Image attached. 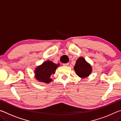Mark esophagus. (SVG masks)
Returning <instances> with one entry per match:
<instances>
[{
    "label": "esophagus",
    "instance_id": "obj_1",
    "mask_svg": "<svg viewBox=\"0 0 121 121\" xmlns=\"http://www.w3.org/2000/svg\"><path fill=\"white\" fill-rule=\"evenodd\" d=\"M69 65V63H63V65L64 66H68Z\"/></svg>",
    "mask_w": 121,
    "mask_h": 121
}]
</instances>
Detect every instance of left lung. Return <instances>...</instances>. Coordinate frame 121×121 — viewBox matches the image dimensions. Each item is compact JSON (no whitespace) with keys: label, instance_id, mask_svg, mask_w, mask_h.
I'll list each match as a JSON object with an SVG mask.
<instances>
[{"label":"left lung","instance_id":"8db88e82","mask_svg":"<svg viewBox=\"0 0 121 121\" xmlns=\"http://www.w3.org/2000/svg\"><path fill=\"white\" fill-rule=\"evenodd\" d=\"M76 74L82 78L87 77L92 71L91 66L82 57H80L76 61L74 67Z\"/></svg>","mask_w":121,"mask_h":121}]
</instances>
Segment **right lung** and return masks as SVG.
<instances>
[{"label":"right lung","mask_w":121,"mask_h":121,"mask_svg":"<svg viewBox=\"0 0 121 121\" xmlns=\"http://www.w3.org/2000/svg\"><path fill=\"white\" fill-rule=\"evenodd\" d=\"M59 64H55L50 61H46L38 67L35 70V77L38 81L42 82L48 83L52 79L51 76L54 74L56 69Z\"/></svg>","instance_id":"right-lung-1"}]
</instances>
